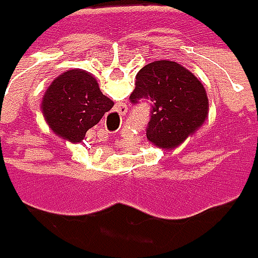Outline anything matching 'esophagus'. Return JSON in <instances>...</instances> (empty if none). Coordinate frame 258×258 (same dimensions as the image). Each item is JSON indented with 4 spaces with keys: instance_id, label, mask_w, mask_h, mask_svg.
Instances as JSON below:
<instances>
[{
    "instance_id": "1",
    "label": "esophagus",
    "mask_w": 258,
    "mask_h": 258,
    "mask_svg": "<svg viewBox=\"0 0 258 258\" xmlns=\"http://www.w3.org/2000/svg\"><path fill=\"white\" fill-rule=\"evenodd\" d=\"M127 109H128V108H127V105H121L119 108H117V111H115L112 115H114L115 118H118V119H121V118L127 114Z\"/></svg>"
}]
</instances>
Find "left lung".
Returning <instances> with one entry per match:
<instances>
[{
	"label": "left lung",
	"instance_id": "8db88e82",
	"mask_svg": "<svg viewBox=\"0 0 258 258\" xmlns=\"http://www.w3.org/2000/svg\"><path fill=\"white\" fill-rule=\"evenodd\" d=\"M131 102L153 101L147 140L159 149L172 150L194 136L208 118L209 101L202 82L173 60L146 64L136 76Z\"/></svg>",
	"mask_w": 258,
	"mask_h": 258
}]
</instances>
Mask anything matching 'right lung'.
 Returning <instances> with one entry per match:
<instances>
[{
  "mask_svg": "<svg viewBox=\"0 0 258 258\" xmlns=\"http://www.w3.org/2000/svg\"><path fill=\"white\" fill-rule=\"evenodd\" d=\"M112 107L114 102L101 92L94 75L71 69L46 89L40 109L54 134L79 143Z\"/></svg>",
  "mask_w": 258,
  "mask_h": 258,
  "instance_id": "obj_1",
  "label": "right lung"
}]
</instances>
